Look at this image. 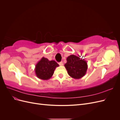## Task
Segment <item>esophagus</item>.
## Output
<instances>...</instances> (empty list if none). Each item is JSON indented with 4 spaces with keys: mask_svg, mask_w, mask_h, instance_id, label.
<instances>
[{
    "mask_svg": "<svg viewBox=\"0 0 120 120\" xmlns=\"http://www.w3.org/2000/svg\"><path fill=\"white\" fill-rule=\"evenodd\" d=\"M59 64H60V66H63V61H61V62L59 63Z\"/></svg>",
    "mask_w": 120,
    "mask_h": 120,
    "instance_id": "obj_1",
    "label": "esophagus"
}]
</instances>
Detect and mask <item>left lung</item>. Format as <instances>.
<instances>
[{
    "label": "left lung",
    "instance_id": "1",
    "mask_svg": "<svg viewBox=\"0 0 120 120\" xmlns=\"http://www.w3.org/2000/svg\"><path fill=\"white\" fill-rule=\"evenodd\" d=\"M67 63L64 67L68 75L75 79H79L84 76L88 69V64L86 60L80 56L71 54L67 58Z\"/></svg>",
    "mask_w": 120,
    "mask_h": 120
}]
</instances>
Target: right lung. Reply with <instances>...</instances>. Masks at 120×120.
I'll use <instances>...</instances> for the list:
<instances>
[{"instance_id":"obj_1","label":"right lung","mask_w":120,"mask_h":120,"mask_svg":"<svg viewBox=\"0 0 120 120\" xmlns=\"http://www.w3.org/2000/svg\"><path fill=\"white\" fill-rule=\"evenodd\" d=\"M59 67L54 60H49L42 57L35 64L34 71L37 77L43 80H48L52 76L56 67Z\"/></svg>"}]
</instances>
